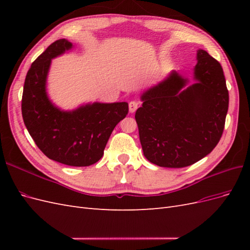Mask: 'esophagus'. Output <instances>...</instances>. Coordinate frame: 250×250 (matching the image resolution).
<instances>
[{
	"label": "esophagus",
	"mask_w": 250,
	"mask_h": 250,
	"mask_svg": "<svg viewBox=\"0 0 250 250\" xmlns=\"http://www.w3.org/2000/svg\"><path fill=\"white\" fill-rule=\"evenodd\" d=\"M139 107V102L137 101H130L129 102V111L134 112Z\"/></svg>",
	"instance_id": "1"
}]
</instances>
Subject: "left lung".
<instances>
[{
	"label": "left lung",
	"instance_id": "1",
	"mask_svg": "<svg viewBox=\"0 0 250 250\" xmlns=\"http://www.w3.org/2000/svg\"><path fill=\"white\" fill-rule=\"evenodd\" d=\"M197 82L175 72L142 96L135 121L144 155L160 167L184 168L209 154L220 141L229 110V89L221 64L197 51Z\"/></svg>",
	"mask_w": 250,
	"mask_h": 250
}]
</instances>
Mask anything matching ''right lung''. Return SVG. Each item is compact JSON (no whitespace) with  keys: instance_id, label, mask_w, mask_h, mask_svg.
<instances>
[{"instance_id":"add662e5","label":"right lung","mask_w":250,"mask_h":250,"mask_svg":"<svg viewBox=\"0 0 250 250\" xmlns=\"http://www.w3.org/2000/svg\"><path fill=\"white\" fill-rule=\"evenodd\" d=\"M72 48L66 40L51 43L26 75L21 115L36 146L50 160L72 167H86L100 160L113 128L128 113V103H93L62 111L46 94L51 59Z\"/></svg>"}]
</instances>
